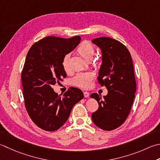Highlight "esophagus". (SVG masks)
<instances>
[{
	"label": "esophagus",
	"mask_w": 160,
	"mask_h": 160,
	"mask_svg": "<svg viewBox=\"0 0 160 160\" xmlns=\"http://www.w3.org/2000/svg\"><path fill=\"white\" fill-rule=\"evenodd\" d=\"M84 96L85 97V98H88L89 96V93L87 92H84Z\"/></svg>",
	"instance_id": "esophagus-1"
}]
</instances>
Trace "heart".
Returning <instances> with one entry per match:
<instances>
[{
  "label": "heart",
  "instance_id": "heart-1",
  "mask_svg": "<svg viewBox=\"0 0 160 160\" xmlns=\"http://www.w3.org/2000/svg\"><path fill=\"white\" fill-rule=\"evenodd\" d=\"M76 52L83 59L86 60H90L93 58L95 52V48L93 43L89 41L84 40L78 46L76 49ZM69 55H66L64 56L62 61V67L66 73L69 72ZM93 73L92 72H87L78 74L72 79V84L80 88L87 89L90 87L92 81L93 79Z\"/></svg>",
  "mask_w": 160,
  "mask_h": 160
}]
</instances>
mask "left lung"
<instances>
[{
  "label": "left lung",
  "mask_w": 160,
  "mask_h": 160,
  "mask_svg": "<svg viewBox=\"0 0 160 160\" xmlns=\"http://www.w3.org/2000/svg\"><path fill=\"white\" fill-rule=\"evenodd\" d=\"M92 42L101 49L102 63L97 79L108 93L103 100L98 93L91 94L98 103L92 119L101 129L110 131L124 123L132 108L136 92L132 60L126 46L117 40L102 37Z\"/></svg>",
  "instance_id": "1"
}]
</instances>
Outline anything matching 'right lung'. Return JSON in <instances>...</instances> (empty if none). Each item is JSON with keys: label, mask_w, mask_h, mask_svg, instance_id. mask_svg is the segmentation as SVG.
<instances>
[{"label": "right lung", "mask_w": 160, "mask_h": 160, "mask_svg": "<svg viewBox=\"0 0 160 160\" xmlns=\"http://www.w3.org/2000/svg\"><path fill=\"white\" fill-rule=\"evenodd\" d=\"M81 38L49 36L30 47L21 73L25 107L35 125L46 131H55L67 121L73 106L84 97L82 91L70 87L63 96L52 85L67 77L62 67L64 56L79 44Z\"/></svg>", "instance_id": "1"}]
</instances>
